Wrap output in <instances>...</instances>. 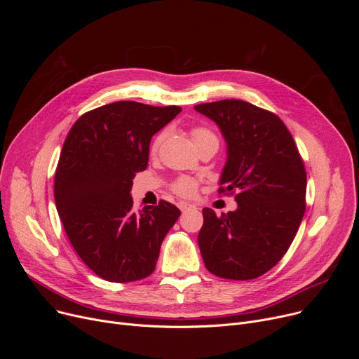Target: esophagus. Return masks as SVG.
<instances>
[{
	"mask_svg": "<svg viewBox=\"0 0 359 359\" xmlns=\"http://www.w3.org/2000/svg\"><path fill=\"white\" fill-rule=\"evenodd\" d=\"M177 205H179L180 211H187V210H194V208H195L194 205H191V203H186V202H179Z\"/></svg>",
	"mask_w": 359,
	"mask_h": 359,
	"instance_id": "34e87169",
	"label": "esophagus"
}]
</instances>
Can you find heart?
I'll use <instances>...</instances> for the list:
<instances>
[{"label": "heart", "mask_w": 359, "mask_h": 359, "mask_svg": "<svg viewBox=\"0 0 359 359\" xmlns=\"http://www.w3.org/2000/svg\"><path fill=\"white\" fill-rule=\"evenodd\" d=\"M164 137H165V132H160V134L156 135V138L153 140V142H151V153L156 154L161 142L164 141ZM191 137L195 142V145L198 148L203 147L205 144H210V142H218V138L217 135L214 134V130L206 128V126H195L191 129ZM172 191L179 195V196H183V198H191L196 194L198 191V182L192 177H186V176H180L177 177L176 180H173L172 183Z\"/></svg>", "instance_id": "obj_1"}]
</instances>
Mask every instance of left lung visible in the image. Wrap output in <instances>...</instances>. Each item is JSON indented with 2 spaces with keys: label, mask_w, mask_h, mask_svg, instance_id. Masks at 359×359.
<instances>
[{
  "label": "left lung",
  "mask_w": 359,
  "mask_h": 359,
  "mask_svg": "<svg viewBox=\"0 0 359 359\" xmlns=\"http://www.w3.org/2000/svg\"><path fill=\"white\" fill-rule=\"evenodd\" d=\"M195 109L212 119L227 141L218 194L233 195L238 203L221 215L202 210L198 244L203 263L219 278L255 279L284 257L304 217V161L273 111L236 99Z\"/></svg>",
  "instance_id": "1"
}]
</instances>
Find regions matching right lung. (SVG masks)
Wrapping results in <instances>:
<instances>
[{"label":"right lung","instance_id":"obj_1","mask_svg":"<svg viewBox=\"0 0 359 359\" xmlns=\"http://www.w3.org/2000/svg\"><path fill=\"white\" fill-rule=\"evenodd\" d=\"M182 107L115 102L81 115L69 129L53 196L64 230L86 265L109 282L156 269L161 243L180 211L167 201L132 211V179L148 165L149 141Z\"/></svg>","mask_w":359,"mask_h":359}]
</instances>
